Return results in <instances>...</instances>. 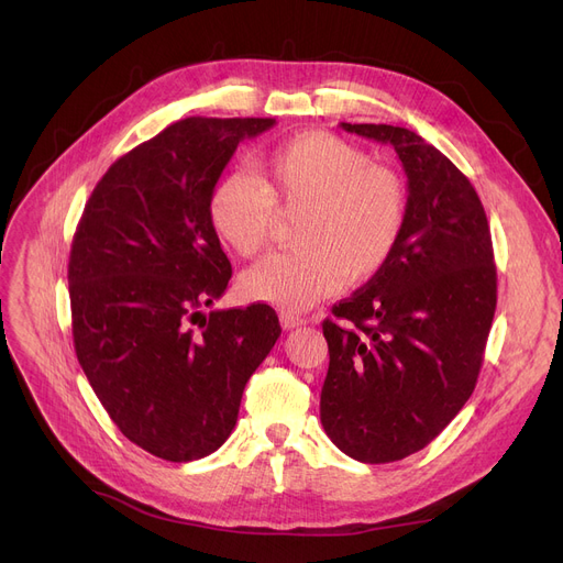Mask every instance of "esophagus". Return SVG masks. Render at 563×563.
Wrapping results in <instances>:
<instances>
[{"mask_svg": "<svg viewBox=\"0 0 563 563\" xmlns=\"http://www.w3.org/2000/svg\"><path fill=\"white\" fill-rule=\"evenodd\" d=\"M306 321H308V319H303V317H299V314H294V312H283V314H280V323H283L285 331L299 329V327H303Z\"/></svg>", "mask_w": 563, "mask_h": 563, "instance_id": "1", "label": "esophagus"}]
</instances>
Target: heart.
<instances>
[{"instance_id": "heart-1", "label": "heart", "mask_w": 563, "mask_h": 563, "mask_svg": "<svg viewBox=\"0 0 563 563\" xmlns=\"http://www.w3.org/2000/svg\"><path fill=\"white\" fill-rule=\"evenodd\" d=\"M279 214L294 251L269 255L242 276L249 301L306 310L342 283L376 276L397 251L408 221V189L393 168L329 132H303L253 159V175L230 173L212 187L207 217L236 255H257Z\"/></svg>"}]
</instances>
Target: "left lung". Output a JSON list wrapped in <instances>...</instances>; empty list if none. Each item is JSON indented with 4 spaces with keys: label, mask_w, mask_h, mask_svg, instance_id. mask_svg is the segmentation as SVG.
<instances>
[{
    "label": "left lung",
    "mask_w": 563,
    "mask_h": 563,
    "mask_svg": "<svg viewBox=\"0 0 563 563\" xmlns=\"http://www.w3.org/2000/svg\"><path fill=\"white\" fill-rule=\"evenodd\" d=\"M342 130L390 143L408 177V221L388 264L321 323L329 374L319 416L351 459L390 463L424 450L477 386L497 306L484 205L420 134Z\"/></svg>",
    "instance_id": "1"
}]
</instances>
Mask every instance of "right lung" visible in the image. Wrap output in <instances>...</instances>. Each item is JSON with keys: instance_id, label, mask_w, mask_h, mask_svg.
<instances>
[{"instance_id": "add662e5", "label": "right lung", "mask_w": 563, "mask_h": 563, "mask_svg": "<svg viewBox=\"0 0 563 563\" xmlns=\"http://www.w3.org/2000/svg\"><path fill=\"white\" fill-rule=\"evenodd\" d=\"M274 118L191 115L115 159L73 236L77 361L113 424L173 463L217 452L280 338L272 306L212 310L232 276L207 198Z\"/></svg>"}]
</instances>
